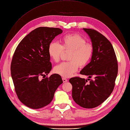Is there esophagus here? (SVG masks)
<instances>
[{
    "instance_id": "obj_1",
    "label": "esophagus",
    "mask_w": 130,
    "mask_h": 130,
    "mask_svg": "<svg viewBox=\"0 0 130 130\" xmlns=\"http://www.w3.org/2000/svg\"><path fill=\"white\" fill-rule=\"evenodd\" d=\"M62 80H63V83H66L68 82V80L64 78H62Z\"/></svg>"
}]
</instances>
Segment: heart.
Instances as JSON below:
<instances>
[{
    "label": "heart",
    "instance_id": "1",
    "mask_svg": "<svg viewBox=\"0 0 130 130\" xmlns=\"http://www.w3.org/2000/svg\"><path fill=\"white\" fill-rule=\"evenodd\" d=\"M61 45L52 42L48 47V54L52 61L58 62L64 51H69L67 59L54 68V72L64 78L71 77L80 67L87 66L91 60L94 47L90 43H86V39L78 34L67 35L61 39Z\"/></svg>",
    "mask_w": 130,
    "mask_h": 130
}]
</instances>
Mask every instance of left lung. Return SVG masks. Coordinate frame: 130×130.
Returning <instances> with one entry per match:
<instances>
[{
	"label": "left lung",
	"mask_w": 130,
	"mask_h": 130,
	"mask_svg": "<svg viewBox=\"0 0 130 130\" xmlns=\"http://www.w3.org/2000/svg\"><path fill=\"white\" fill-rule=\"evenodd\" d=\"M83 29L91 40L94 53L90 63L80 73L94 79L87 84V79L76 77L70 78L69 82L73 101L82 107L92 108L100 105L112 92L118 64L113 47L105 37L94 29Z\"/></svg>",
	"instance_id": "left-lung-1"
}]
</instances>
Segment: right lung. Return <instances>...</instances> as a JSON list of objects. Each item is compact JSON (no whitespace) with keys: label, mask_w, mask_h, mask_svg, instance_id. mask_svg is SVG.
<instances>
[{"label":"right lung","mask_w":130,"mask_h":130,"mask_svg":"<svg viewBox=\"0 0 130 130\" xmlns=\"http://www.w3.org/2000/svg\"><path fill=\"white\" fill-rule=\"evenodd\" d=\"M62 32L59 28H37L25 37L15 51L10 67L11 78L18 99L30 108L39 109L50 104L63 83L55 73L39 79L41 75L45 77L52 69L48 47Z\"/></svg>","instance_id":"add662e5"}]
</instances>
